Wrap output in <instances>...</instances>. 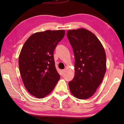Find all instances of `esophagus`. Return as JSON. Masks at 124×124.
<instances>
[{
  "label": "esophagus",
  "instance_id": "1",
  "mask_svg": "<svg viewBox=\"0 0 124 124\" xmlns=\"http://www.w3.org/2000/svg\"><path fill=\"white\" fill-rule=\"evenodd\" d=\"M64 72H65V70H61L62 74H64Z\"/></svg>",
  "mask_w": 124,
  "mask_h": 124
}]
</instances>
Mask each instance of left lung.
<instances>
[{"label":"left lung","mask_w":124,"mask_h":124,"mask_svg":"<svg viewBox=\"0 0 124 124\" xmlns=\"http://www.w3.org/2000/svg\"><path fill=\"white\" fill-rule=\"evenodd\" d=\"M67 36L75 57V75L69 82L71 92L81 100L95 93L106 71V55L96 35L87 29L69 30Z\"/></svg>","instance_id":"obj_1"}]
</instances>
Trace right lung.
<instances>
[{"label": "right lung", "mask_w": 124, "mask_h": 124, "mask_svg": "<svg viewBox=\"0 0 124 124\" xmlns=\"http://www.w3.org/2000/svg\"><path fill=\"white\" fill-rule=\"evenodd\" d=\"M64 34V30L35 33L22 48L18 58L21 76L27 91L37 98L50 93L60 78L54 52Z\"/></svg>", "instance_id": "obj_1"}]
</instances>
